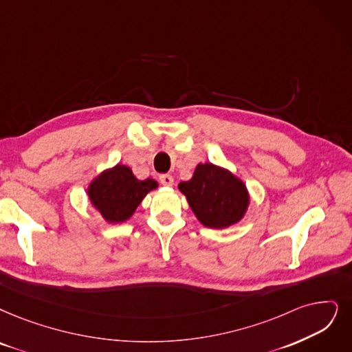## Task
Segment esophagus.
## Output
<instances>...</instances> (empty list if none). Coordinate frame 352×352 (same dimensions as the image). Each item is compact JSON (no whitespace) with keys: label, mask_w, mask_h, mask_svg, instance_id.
<instances>
[{"label":"esophagus","mask_w":352,"mask_h":352,"mask_svg":"<svg viewBox=\"0 0 352 352\" xmlns=\"http://www.w3.org/2000/svg\"><path fill=\"white\" fill-rule=\"evenodd\" d=\"M160 182H162V185H164V186H172L175 179L170 175H162L160 176Z\"/></svg>","instance_id":"34e87169"}]
</instances>
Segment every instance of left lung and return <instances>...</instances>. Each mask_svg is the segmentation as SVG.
<instances>
[{"label": "left lung", "mask_w": 352, "mask_h": 352, "mask_svg": "<svg viewBox=\"0 0 352 352\" xmlns=\"http://www.w3.org/2000/svg\"><path fill=\"white\" fill-rule=\"evenodd\" d=\"M179 190L186 196L196 218L208 228L231 227L241 221L250 204L243 180L212 163L196 166L192 179L180 182Z\"/></svg>", "instance_id": "1"}]
</instances>
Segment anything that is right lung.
<instances>
[{"mask_svg":"<svg viewBox=\"0 0 352 352\" xmlns=\"http://www.w3.org/2000/svg\"><path fill=\"white\" fill-rule=\"evenodd\" d=\"M157 186L154 179L138 180L129 166L117 164L91 182L88 196L107 222L118 223L131 218L144 196Z\"/></svg>","mask_w":352,"mask_h":352,"instance_id":"right-lung-1","label":"right lung"}]
</instances>
